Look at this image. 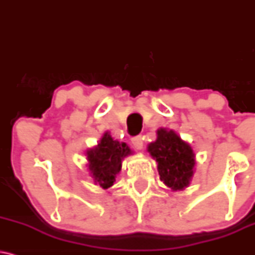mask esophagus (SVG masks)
Here are the masks:
<instances>
[{
	"label": "esophagus",
	"mask_w": 255,
	"mask_h": 255,
	"mask_svg": "<svg viewBox=\"0 0 255 255\" xmlns=\"http://www.w3.org/2000/svg\"><path fill=\"white\" fill-rule=\"evenodd\" d=\"M131 143H133L134 148H135V149H142L143 141H142V137H141V136L133 137V139H131Z\"/></svg>",
	"instance_id": "obj_1"
}]
</instances>
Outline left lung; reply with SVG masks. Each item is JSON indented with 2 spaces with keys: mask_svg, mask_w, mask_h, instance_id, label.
Listing matches in <instances>:
<instances>
[{
  "mask_svg": "<svg viewBox=\"0 0 255 255\" xmlns=\"http://www.w3.org/2000/svg\"><path fill=\"white\" fill-rule=\"evenodd\" d=\"M147 151L157 161L159 176L165 185L172 191L188 188L195 172V153L176 131L159 128L157 140L147 146Z\"/></svg>",
  "mask_w": 255,
  "mask_h": 255,
  "instance_id": "obj_1",
  "label": "left lung"
}]
</instances>
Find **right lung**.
Masks as SVG:
<instances>
[{
    "label": "right lung",
    "mask_w": 255,
    "mask_h": 255,
    "mask_svg": "<svg viewBox=\"0 0 255 255\" xmlns=\"http://www.w3.org/2000/svg\"><path fill=\"white\" fill-rule=\"evenodd\" d=\"M133 151L127 143L119 142L106 131L97 146L85 152L88 160V170L96 185L108 189L114 185L116 174L120 173L122 160Z\"/></svg>",
    "instance_id": "1"
}]
</instances>
